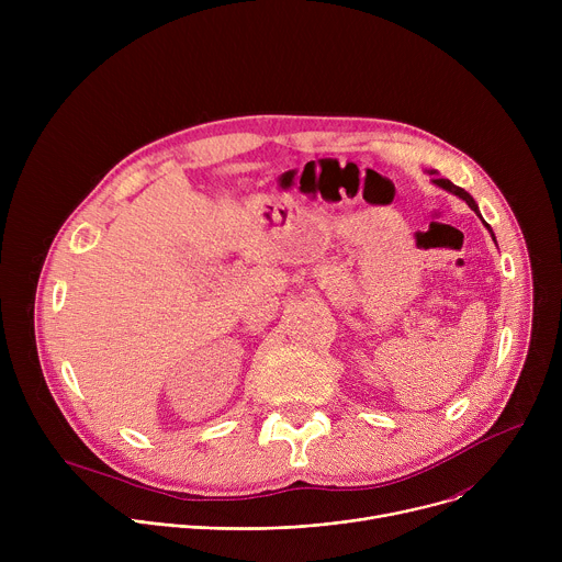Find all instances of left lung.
Masks as SVG:
<instances>
[{
  "instance_id": "left-lung-1",
  "label": "left lung",
  "mask_w": 562,
  "mask_h": 562,
  "mask_svg": "<svg viewBox=\"0 0 562 562\" xmlns=\"http://www.w3.org/2000/svg\"><path fill=\"white\" fill-rule=\"evenodd\" d=\"M429 176H434V184H436V187H440V189H445V191H449V193H453V195H458V198H462V200H464V202H467V204H469V206H471V211H475V213H477V215H480V211H477V204H475V200H473V198H471V195H469V193H467V191H464V189H460V187H456V184H453V182H451V180H445V178H438V173H436V171H431V173H429ZM480 220H483V217H480ZM483 224H485V226H487V228H490V231H492V226H490V224H487V222H485V220H483ZM492 237H494V231H492ZM494 239H496V237H494Z\"/></svg>"
}]
</instances>
